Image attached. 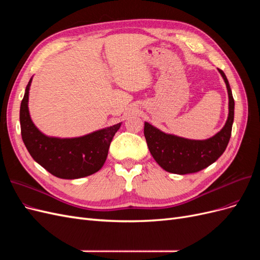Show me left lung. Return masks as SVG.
Segmentation results:
<instances>
[{"mask_svg":"<svg viewBox=\"0 0 260 260\" xmlns=\"http://www.w3.org/2000/svg\"><path fill=\"white\" fill-rule=\"evenodd\" d=\"M229 95V116L224 127L207 140H188L164 133L152 124L144 123V136L149 152L159 166L171 174H193L208 167L223 154L229 143L234 119V100L229 81L219 69Z\"/></svg>","mask_w":260,"mask_h":260,"instance_id":"obj_1","label":"left lung"}]
</instances>
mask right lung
Instances as JSON below:
<instances>
[{
    "mask_svg": "<svg viewBox=\"0 0 260 260\" xmlns=\"http://www.w3.org/2000/svg\"><path fill=\"white\" fill-rule=\"evenodd\" d=\"M31 80L26 86L19 113L21 138L31 157L50 174L60 179H78L99 171L103 167L109 145L121 123L80 138L46 137L38 130L29 115L28 96Z\"/></svg>",
    "mask_w": 260,
    "mask_h": 260,
    "instance_id": "add662e5",
    "label": "right lung"
}]
</instances>
